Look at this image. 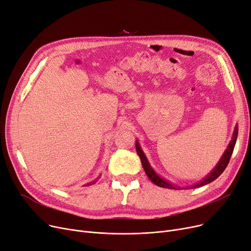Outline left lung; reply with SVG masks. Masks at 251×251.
Returning a JSON list of instances; mask_svg holds the SVG:
<instances>
[{"instance_id":"1","label":"left lung","mask_w":251,"mask_h":251,"mask_svg":"<svg viewBox=\"0 0 251 251\" xmlns=\"http://www.w3.org/2000/svg\"><path fill=\"white\" fill-rule=\"evenodd\" d=\"M237 136H238V128L236 127V128H235V131H234V134H233V138H232V140H231V143H230V145H228L227 149L226 150L225 154L223 155L222 159L220 160L219 164L216 165V167L213 169V171H211V173L209 174L208 176H207L206 178H204L201 182H199V183H197V184H195V186H193L192 188L195 189V188H199V187L205 186V184L213 181L214 179H216L217 177H219V176H221V174L224 172V170L226 168V166H227V164H228V162H230L231 156H232V154H233V151H234V148H235ZM135 147H136V152H137V155H138L139 158H140L141 164H143V167H144V169H145V171H146V173H147L148 177L150 178V180H151V182H154V183L156 184V186L161 187V188L178 190L177 187L173 186V184H170L169 182H167V181L164 180V179H162L160 176H157L156 172H155L154 170H152L151 167L150 166L149 162H148V160H147L145 154L143 152V151L140 150L139 145H138L137 141H136V144H135Z\"/></svg>"}]
</instances>
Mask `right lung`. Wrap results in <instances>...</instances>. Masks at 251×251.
Instances as JSON below:
<instances>
[{"label":"right lung","mask_w":251,"mask_h":251,"mask_svg":"<svg viewBox=\"0 0 251 251\" xmlns=\"http://www.w3.org/2000/svg\"><path fill=\"white\" fill-rule=\"evenodd\" d=\"M89 184H90V183H89ZM89 184H87V186H89Z\"/></svg>","instance_id":"1"}]
</instances>
